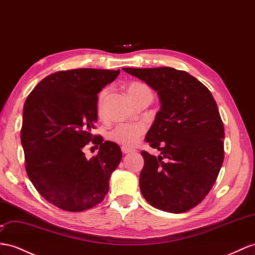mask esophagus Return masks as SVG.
<instances>
[{
	"instance_id": "1",
	"label": "esophagus",
	"mask_w": 255,
	"mask_h": 255,
	"mask_svg": "<svg viewBox=\"0 0 255 255\" xmlns=\"http://www.w3.org/2000/svg\"><path fill=\"white\" fill-rule=\"evenodd\" d=\"M122 152L124 154H129V153L133 152V149L132 148H129V147H126V146H122Z\"/></svg>"
}]
</instances>
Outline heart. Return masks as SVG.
I'll return each mask as SVG.
<instances>
[{
    "mask_svg": "<svg viewBox=\"0 0 255 255\" xmlns=\"http://www.w3.org/2000/svg\"><path fill=\"white\" fill-rule=\"evenodd\" d=\"M127 94L130 99L133 101L136 98L144 95H152V91L144 84L132 82L127 86ZM106 95L107 89H103L98 97V110L100 113ZM145 130L146 126L143 123H121L109 132V139L123 146L132 147L138 144Z\"/></svg>",
    "mask_w": 255,
    "mask_h": 255,
    "instance_id": "b5f03b06",
    "label": "heart"
}]
</instances>
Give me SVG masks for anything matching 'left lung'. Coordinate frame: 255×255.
<instances>
[{
	"mask_svg": "<svg viewBox=\"0 0 255 255\" xmlns=\"http://www.w3.org/2000/svg\"><path fill=\"white\" fill-rule=\"evenodd\" d=\"M145 82L160 111L145 136L158 157L142 151L140 190L149 205L182 213L205 199L224 159V126L217 102L204 84L173 68H123Z\"/></svg>",
	"mask_w": 255,
	"mask_h": 255,
	"instance_id": "8db88e82",
	"label": "left lung"
}]
</instances>
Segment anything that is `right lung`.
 <instances>
[{
    "mask_svg": "<svg viewBox=\"0 0 255 255\" xmlns=\"http://www.w3.org/2000/svg\"><path fill=\"white\" fill-rule=\"evenodd\" d=\"M120 72H56L43 78L24 102L20 138L25 170L37 192L62 210H87L109 192L110 177L123 155L116 143L103 142L91 130L98 121L97 95ZM90 140L101 147L87 160L82 148Z\"/></svg>",
    "mask_w": 255,
    "mask_h": 255,
    "instance_id": "right-lung-1",
    "label": "right lung"
}]
</instances>
